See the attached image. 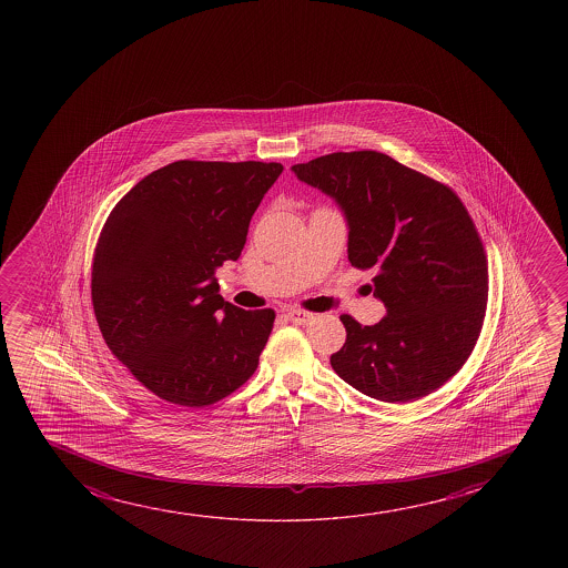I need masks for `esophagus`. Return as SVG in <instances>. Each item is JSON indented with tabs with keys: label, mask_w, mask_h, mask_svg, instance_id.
Here are the masks:
<instances>
[{
	"label": "esophagus",
	"mask_w": 568,
	"mask_h": 568,
	"mask_svg": "<svg viewBox=\"0 0 568 568\" xmlns=\"http://www.w3.org/2000/svg\"><path fill=\"white\" fill-rule=\"evenodd\" d=\"M287 318L293 322V324H298V326H304V324H311L312 320H314V314L312 312L306 311H288Z\"/></svg>",
	"instance_id": "obj_1"
}]
</instances>
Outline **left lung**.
Listing matches in <instances>:
<instances>
[{
	"instance_id": "1",
	"label": "left lung",
	"mask_w": 568,
	"mask_h": 568,
	"mask_svg": "<svg viewBox=\"0 0 568 568\" xmlns=\"http://www.w3.org/2000/svg\"><path fill=\"white\" fill-rule=\"evenodd\" d=\"M291 171L342 207L351 265L376 272L374 296L386 306L374 326L343 314L347 339L332 368L388 404L440 388L471 355L489 293L466 205L452 187L378 151L332 153Z\"/></svg>"
}]
</instances>
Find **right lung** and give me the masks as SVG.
Wrapping results in <instances>:
<instances>
[{"label": "right lung", "mask_w": 568, "mask_h": 568, "mask_svg": "<svg viewBox=\"0 0 568 568\" xmlns=\"http://www.w3.org/2000/svg\"><path fill=\"white\" fill-rule=\"evenodd\" d=\"M281 163L176 161L140 180L97 242L91 298L112 355L155 396L205 407L256 373L275 312L219 295Z\"/></svg>", "instance_id": "add662e5"}]
</instances>
